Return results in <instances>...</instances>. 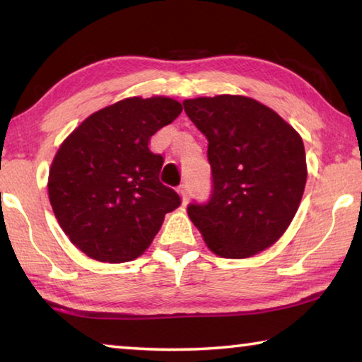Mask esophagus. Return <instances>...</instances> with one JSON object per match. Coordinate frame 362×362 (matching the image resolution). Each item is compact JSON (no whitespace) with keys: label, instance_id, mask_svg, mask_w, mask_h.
I'll return each mask as SVG.
<instances>
[{"label":"esophagus","instance_id":"1","mask_svg":"<svg viewBox=\"0 0 362 362\" xmlns=\"http://www.w3.org/2000/svg\"><path fill=\"white\" fill-rule=\"evenodd\" d=\"M179 193H180V196H182L183 204H185L187 201H188V198H189V187L187 185V183H183V185L179 188Z\"/></svg>","mask_w":362,"mask_h":362}]
</instances>
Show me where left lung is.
I'll return each instance as SVG.
<instances>
[{"instance_id": "obj_1", "label": "left lung", "mask_w": 362, "mask_h": 362, "mask_svg": "<svg viewBox=\"0 0 362 362\" xmlns=\"http://www.w3.org/2000/svg\"><path fill=\"white\" fill-rule=\"evenodd\" d=\"M183 108L204 134L212 194L188 217L214 254L247 259L284 235L306 183L300 134L263 103L244 95L198 97Z\"/></svg>"}]
</instances>
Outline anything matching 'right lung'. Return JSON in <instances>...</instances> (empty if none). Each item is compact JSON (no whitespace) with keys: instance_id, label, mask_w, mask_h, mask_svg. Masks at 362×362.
<instances>
[{"instance_id":"obj_1","label":"right lung","mask_w":362,"mask_h":362,"mask_svg":"<svg viewBox=\"0 0 362 362\" xmlns=\"http://www.w3.org/2000/svg\"><path fill=\"white\" fill-rule=\"evenodd\" d=\"M182 113L170 97H129L88 116L57 150L47 193L60 228L99 262L142 255L180 206V196L159 182L164 159L150 137Z\"/></svg>"}]
</instances>
